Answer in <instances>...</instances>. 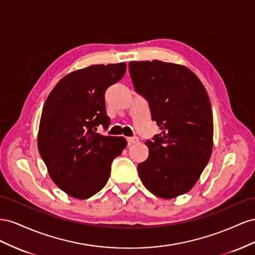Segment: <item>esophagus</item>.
Returning a JSON list of instances; mask_svg holds the SVG:
<instances>
[{
  "label": "esophagus",
  "instance_id": "esophagus-1",
  "mask_svg": "<svg viewBox=\"0 0 255 255\" xmlns=\"http://www.w3.org/2000/svg\"><path fill=\"white\" fill-rule=\"evenodd\" d=\"M137 141H139V139H137L136 136H132V137H127V142H128V145H132V144L136 143Z\"/></svg>",
  "mask_w": 255,
  "mask_h": 255
}]
</instances>
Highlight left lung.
Instances as JSON below:
<instances>
[{
  "label": "left lung",
  "mask_w": 255,
  "mask_h": 255,
  "mask_svg": "<svg viewBox=\"0 0 255 255\" xmlns=\"http://www.w3.org/2000/svg\"><path fill=\"white\" fill-rule=\"evenodd\" d=\"M134 90L148 101L161 132L146 140L149 155L137 164L144 186L162 199L188 192L213 150L212 105L204 85L185 66L161 61L130 62Z\"/></svg>",
  "instance_id": "obj_1"
}]
</instances>
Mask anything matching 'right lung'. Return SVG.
Wrapping results in <instances>:
<instances>
[{"label":"right lung","mask_w":255,"mask_h":255,"mask_svg":"<svg viewBox=\"0 0 255 255\" xmlns=\"http://www.w3.org/2000/svg\"><path fill=\"white\" fill-rule=\"evenodd\" d=\"M126 72V64L93 65L61 79L42 109L38 150L56 186L72 198L89 199L103 189L111 163L122 154L124 136L95 132L107 129L105 94Z\"/></svg>","instance_id":"add662e5"}]
</instances>
